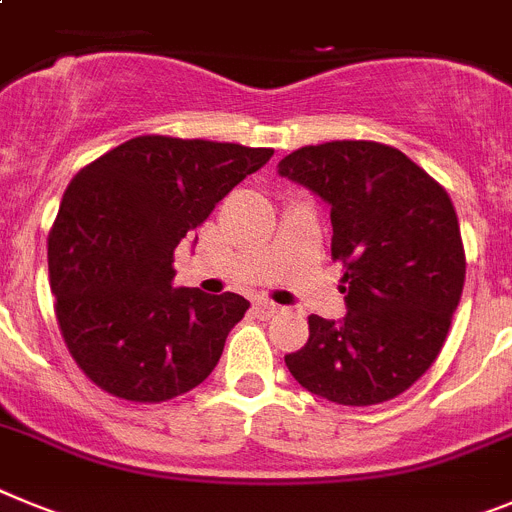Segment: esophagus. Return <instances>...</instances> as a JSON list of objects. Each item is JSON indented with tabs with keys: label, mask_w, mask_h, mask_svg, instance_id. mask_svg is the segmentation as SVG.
Returning a JSON list of instances; mask_svg holds the SVG:
<instances>
[{
	"label": "esophagus",
	"mask_w": 512,
	"mask_h": 512,
	"mask_svg": "<svg viewBox=\"0 0 512 512\" xmlns=\"http://www.w3.org/2000/svg\"><path fill=\"white\" fill-rule=\"evenodd\" d=\"M255 309L260 311L262 317H275L278 311H283L281 306L275 304V301H268V299H257V301H255Z\"/></svg>",
	"instance_id": "1"
}]
</instances>
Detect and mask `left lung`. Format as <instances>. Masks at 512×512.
Masks as SVG:
<instances>
[{
    "mask_svg": "<svg viewBox=\"0 0 512 512\" xmlns=\"http://www.w3.org/2000/svg\"><path fill=\"white\" fill-rule=\"evenodd\" d=\"M278 172L330 203L332 260L348 293L342 322L311 314L288 371L345 407L399 397L435 363L464 291L466 252L446 188L379 141L301 146Z\"/></svg>",
    "mask_w": 512,
    "mask_h": 512,
    "instance_id": "obj_1",
    "label": "left lung"
}]
</instances>
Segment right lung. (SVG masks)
I'll return each mask as SVG.
<instances>
[{
	"instance_id": "obj_1",
	"label": "right lung",
	"mask_w": 512,
	"mask_h": 512,
	"mask_svg": "<svg viewBox=\"0 0 512 512\" xmlns=\"http://www.w3.org/2000/svg\"><path fill=\"white\" fill-rule=\"evenodd\" d=\"M270 157L149 133L71 177L48 231V278L61 337L92 384L157 404L208 379L250 301L172 288L175 247Z\"/></svg>"
}]
</instances>
